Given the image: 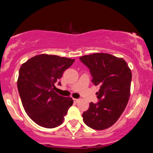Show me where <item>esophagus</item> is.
I'll return each mask as SVG.
<instances>
[{
  "label": "esophagus",
  "instance_id": "1",
  "mask_svg": "<svg viewBox=\"0 0 153 153\" xmlns=\"http://www.w3.org/2000/svg\"><path fill=\"white\" fill-rule=\"evenodd\" d=\"M74 103H77V102H79V100H78V99H74Z\"/></svg>",
  "mask_w": 153,
  "mask_h": 153
}]
</instances>
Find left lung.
Wrapping results in <instances>:
<instances>
[{"mask_svg": "<svg viewBox=\"0 0 153 153\" xmlns=\"http://www.w3.org/2000/svg\"><path fill=\"white\" fill-rule=\"evenodd\" d=\"M90 69L92 82L100 89L99 102L90 103L83 113L84 123L97 130L112 126L122 115L129 101L132 73L126 62L109 53H96L79 57Z\"/></svg>", "mask_w": 153, "mask_h": 153, "instance_id": "8db88e82", "label": "left lung"}]
</instances>
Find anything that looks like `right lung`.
<instances>
[{"label":"right lung","instance_id":"right-lung-1","mask_svg":"<svg viewBox=\"0 0 153 153\" xmlns=\"http://www.w3.org/2000/svg\"><path fill=\"white\" fill-rule=\"evenodd\" d=\"M74 60L40 54L21 65L17 79L19 94L25 112L37 125L51 129L63 123L74 100L57 94L55 84Z\"/></svg>","mask_w":153,"mask_h":153}]
</instances>
